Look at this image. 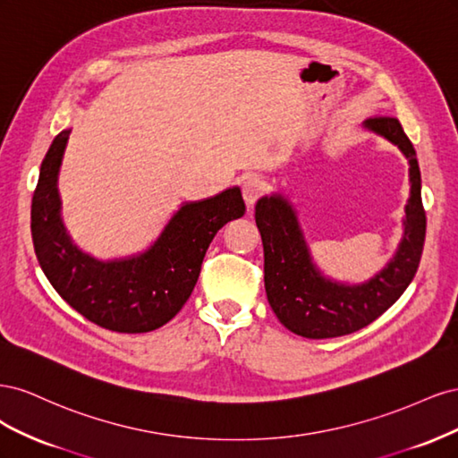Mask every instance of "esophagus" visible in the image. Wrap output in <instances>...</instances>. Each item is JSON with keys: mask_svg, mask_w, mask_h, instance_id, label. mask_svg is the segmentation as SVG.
Instances as JSON below:
<instances>
[{"mask_svg": "<svg viewBox=\"0 0 458 458\" xmlns=\"http://www.w3.org/2000/svg\"><path fill=\"white\" fill-rule=\"evenodd\" d=\"M267 189V183L263 182V177L259 175H250L246 177L242 182V197L246 200L248 206H254V202L266 192Z\"/></svg>", "mask_w": 458, "mask_h": 458, "instance_id": "1", "label": "esophagus"}]
</instances>
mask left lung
Wrapping results in <instances>:
<instances>
[{
    "instance_id": "obj_1",
    "label": "left lung",
    "mask_w": 458,
    "mask_h": 458,
    "mask_svg": "<svg viewBox=\"0 0 458 458\" xmlns=\"http://www.w3.org/2000/svg\"><path fill=\"white\" fill-rule=\"evenodd\" d=\"M363 126L397 145L411 165V197L405 206L403 239L395 256L372 279L361 284L327 279L311 259L293 204L283 195L263 197L256 204L269 306L290 332L303 338H336L370 325L405 293L420 263L426 212L420 197L417 152L397 118H369Z\"/></svg>"
}]
</instances>
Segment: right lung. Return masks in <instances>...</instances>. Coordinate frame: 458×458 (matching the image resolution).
Wrapping results in <instances>:
<instances>
[{
	"mask_svg": "<svg viewBox=\"0 0 458 458\" xmlns=\"http://www.w3.org/2000/svg\"><path fill=\"white\" fill-rule=\"evenodd\" d=\"M71 130L55 137L41 162L32 199V241L41 269L59 296L106 330L150 332L174 318L195 288L216 233L242 217L239 187L185 202L148 250L123 259H97L68 237L61 217L59 170Z\"/></svg>",
	"mask_w": 458,
	"mask_h": 458,
	"instance_id": "add662e5",
	"label": "right lung"
}]
</instances>
